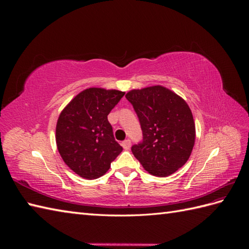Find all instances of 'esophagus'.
Returning a JSON list of instances; mask_svg holds the SVG:
<instances>
[{"label":"esophagus","instance_id":"1","mask_svg":"<svg viewBox=\"0 0 249 249\" xmlns=\"http://www.w3.org/2000/svg\"><path fill=\"white\" fill-rule=\"evenodd\" d=\"M122 145L124 149H129L131 147V140L130 139H125L124 141H123Z\"/></svg>","mask_w":249,"mask_h":249}]
</instances>
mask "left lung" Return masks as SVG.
Here are the masks:
<instances>
[{"label": "left lung", "instance_id": "1", "mask_svg": "<svg viewBox=\"0 0 249 249\" xmlns=\"http://www.w3.org/2000/svg\"><path fill=\"white\" fill-rule=\"evenodd\" d=\"M138 116L142 141L132 153L153 176L167 177L188 161L195 141V124L187 103L171 90L152 86L127 92Z\"/></svg>", "mask_w": 249, "mask_h": 249}]
</instances>
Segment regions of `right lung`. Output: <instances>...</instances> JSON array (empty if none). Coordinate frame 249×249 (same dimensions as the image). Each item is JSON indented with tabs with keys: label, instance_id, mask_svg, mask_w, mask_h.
<instances>
[{
	"label": "right lung",
	"instance_id": "add662e5",
	"mask_svg": "<svg viewBox=\"0 0 249 249\" xmlns=\"http://www.w3.org/2000/svg\"><path fill=\"white\" fill-rule=\"evenodd\" d=\"M124 92L89 88L79 93L60 114L56 142L60 156L81 178L94 179L106 173L123 152L108 115Z\"/></svg>",
	"mask_w": 249,
	"mask_h": 249
}]
</instances>
